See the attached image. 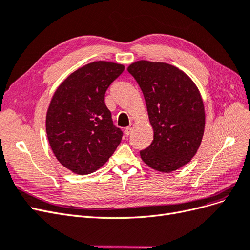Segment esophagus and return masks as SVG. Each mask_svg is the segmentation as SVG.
<instances>
[{"label":"esophagus","mask_w":250,"mask_h":250,"mask_svg":"<svg viewBox=\"0 0 250 250\" xmlns=\"http://www.w3.org/2000/svg\"><path fill=\"white\" fill-rule=\"evenodd\" d=\"M132 129H133V124H130L129 126L125 128V134L127 135V137L132 132Z\"/></svg>","instance_id":"esophagus-1"}]
</instances>
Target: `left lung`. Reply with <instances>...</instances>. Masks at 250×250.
Listing matches in <instances>:
<instances>
[{
    "instance_id": "8db88e82",
    "label": "left lung",
    "mask_w": 250,
    "mask_h": 250,
    "mask_svg": "<svg viewBox=\"0 0 250 250\" xmlns=\"http://www.w3.org/2000/svg\"><path fill=\"white\" fill-rule=\"evenodd\" d=\"M145 98L153 141L140 151L154 170L169 173L196 154L203 137L206 113L197 86L177 67L140 60L128 66Z\"/></svg>"
}]
</instances>
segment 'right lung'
I'll return each instance as SVG.
<instances>
[{
	"mask_svg": "<svg viewBox=\"0 0 250 250\" xmlns=\"http://www.w3.org/2000/svg\"><path fill=\"white\" fill-rule=\"evenodd\" d=\"M124 65L95 62L72 73L58 86L47 112L46 130L58 162L85 175L108 161L123 137L104 102Z\"/></svg>",
	"mask_w": 250,
	"mask_h": 250,
	"instance_id": "obj_1",
	"label": "right lung"
}]
</instances>
